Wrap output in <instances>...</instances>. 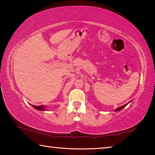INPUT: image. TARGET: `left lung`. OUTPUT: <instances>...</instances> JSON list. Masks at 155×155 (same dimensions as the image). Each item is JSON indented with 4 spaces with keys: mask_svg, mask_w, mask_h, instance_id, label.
<instances>
[{
    "mask_svg": "<svg viewBox=\"0 0 155 155\" xmlns=\"http://www.w3.org/2000/svg\"><path fill=\"white\" fill-rule=\"evenodd\" d=\"M129 103H127V104H125L124 105H123V106H122V107H118V108H117L116 109H115V111H120V110H121V109H122L123 108H124V107L127 105V104Z\"/></svg>",
    "mask_w": 155,
    "mask_h": 155,
    "instance_id": "left-lung-1",
    "label": "left lung"
}]
</instances>
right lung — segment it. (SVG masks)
Segmentation results:
<instances>
[{"mask_svg": "<svg viewBox=\"0 0 155 155\" xmlns=\"http://www.w3.org/2000/svg\"><path fill=\"white\" fill-rule=\"evenodd\" d=\"M34 108L40 110V111H45L46 110V106L44 105H40V106H35V105H33Z\"/></svg>", "mask_w": 155, "mask_h": 155, "instance_id": "obj_1", "label": "right lung"}]
</instances>
